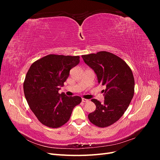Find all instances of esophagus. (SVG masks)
I'll list each match as a JSON object with an SVG mask.
<instances>
[{
  "label": "esophagus",
  "instance_id": "1",
  "mask_svg": "<svg viewBox=\"0 0 160 160\" xmlns=\"http://www.w3.org/2000/svg\"><path fill=\"white\" fill-rule=\"evenodd\" d=\"M82 101H83V102H88L89 100H88V99H87L82 98Z\"/></svg>",
  "mask_w": 160,
  "mask_h": 160
}]
</instances>
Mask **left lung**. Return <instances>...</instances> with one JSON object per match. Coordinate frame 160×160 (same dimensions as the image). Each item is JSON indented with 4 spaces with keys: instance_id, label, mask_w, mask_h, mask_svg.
Segmentation results:
<instances>
[{
    "instance_id": "left-lung-1",
    "label": "left lung",
    "mask_w": 160,
    "mask_h": 160,
    "mask_svg": "<svg viewBox=\"0 0 160 160\" xmlns=\"http://www.w3.org/2000/svg\"><path fill=\"white\" fill-rule=\"evenodd\" d=\"M94 71L98 83L105 85L104 102L92 99L96 109L89 114L90 122L100 128L112 125L128 109L134 94L135 81L132 71L123 59L113 53L100 51L81 56Z\"/></svg>"
}]
</instances>
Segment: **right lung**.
Instances as JSON below:
<instances>
[{
    "label": "right lung",
    "mask_w": 160,
    "mask_h": 160,
    "mask_svg": "<svg viewBox=\"0 0 160 160\" xmlns=\"http://www.w3.org/2000/svg\"><path fill=\"white\" fill-rule=\"evenodd\" d=\"M79 58L49 55L34 62L27 72L23 84L25 98L38 121L47 127L57 128L66 123L72 109L81 102L79 96L59 93Z\"/></svg>",
    "instance_id": "obj_1"
}]
</instances>
